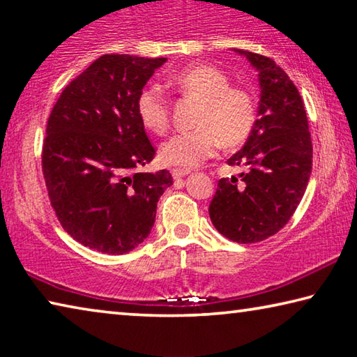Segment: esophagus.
<instances>
[{
	"instance_id": "esophagus-1",
	"label": "esophagus",
	"mask_w": 357,
	"mask_h": 357,
	"mask_svg": "<svg viewBox=\"0 0 357 357\" xmlns=\"http://www.w3.org/2000/svg\"><path fill=\"white\" fill-rule=\"evenodd\" d=\"M189 173H190V170H185V168H174V170H172V176L174 179H181V178L187 176Z\"/></svg>"
}]
</instances>
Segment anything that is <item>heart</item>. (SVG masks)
<instances>
[{
	"instance_id": "obj_1",
	"label": "heart",
	"mask_w": 357,
	"mask_h": 357,
	"mask_svg": "<svg viewBox=\"0 0 357 357\" xmlns=\"http://www.w3.org/2000/svg\"><path fill=\"white\" fill-rule=\"evenodd\" d=\"M165 84L183 96L200 100L193 126L162 143L159 157L165 165L197 167L219 149L243 144L255 129L258 112L253 94L233 86L229 77L211 64H192L165 78ZM135 110L142 124L154 134L170 126V102L159 84H148L137 96Z\"/></svg>"
}]
</instances>
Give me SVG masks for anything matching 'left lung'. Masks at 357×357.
Wrapping results in <instances>:
<instances>
[{
	"label": "left lung",
	"mask_w": 357,
	"mask_h": 357,
	"mask_svg": "<svg viewBox=\"0 0 357 357\" xmlns=\"http://www.w3.org/2000/svg\"><path fill=\"white\" fill-rule=\"evenodd\" d=\"M234 52L258 70L259 118L243 149L227 160L244 172L217 183L209 217L229 241L252 244L291 219L309 184L313 148L304 102L285 70L268 56Z\"/></svg>",
	"instance_id": "8db88e82"
}]
</instances>
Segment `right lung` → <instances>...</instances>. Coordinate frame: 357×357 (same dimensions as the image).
Returning <instances> with one entry per match:
<instances>
[{
  "label": "right lung",
  "instance_id": "obj_1",
  "mask_svg": "<svg viewBox=\"0 0 357 357\" xmlns=\"http://www.w3.org/2000/svg\"><path fill=\"white\" fill-rule=\"evenodd\" d=\"M167 58L102 55L59 96L42 146L48 198L63 228L84 247L123 255L142 244L168 170L138 173L154 159L135 110L138 93Z\"/></svg>",
  "mask_w": 357,
  "mask_h": 357
}]
</instances>
